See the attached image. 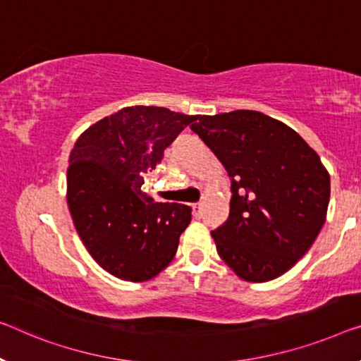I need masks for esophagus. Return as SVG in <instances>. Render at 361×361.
Returning a JSON list of instances; mask_svg holds the SVG:
<instances>
[{
	"label": "esophagus",
	"instance_id": "1",
	"mask_svg": "<svg viewBox=\"0 0 361 361\" xmlns=\"http://www.w3.org/2000/svg\"><path fill=\"white\" fill-rule=\"evenodd\" d=\"M192 212H193V214H195L197 218H198V216L202 214V203H193V204H192Z\"/></svg>",
	"mask_w": 361,
	"mask_h": 361
}]
</instances>
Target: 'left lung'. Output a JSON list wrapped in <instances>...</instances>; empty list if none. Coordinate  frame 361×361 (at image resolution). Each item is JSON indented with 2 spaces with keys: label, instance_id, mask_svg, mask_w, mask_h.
<instances>
[{
  "label": "left lung",
  "instance_id": "left-lung-1",
  "mask_svg": "<svg viewBox=\"0 0 361 361\" xmlns=\"http://www.w3.org/2000/svg\"><path fill=\"white\" fill-rule=\"evenodd\" d=\"M190 129L231 177V212L212 231L216 250L248 282L289 271L313 245L328 212L331 180L313 148L258 111L195 116Z\"/></svg>",
  "mask_w": 361,
  "mask_h": 361
}]
</instances>
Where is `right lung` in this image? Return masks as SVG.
Returning a JSON list of instances; mask_svg holds the SVG:
<instances>
[{"label":"right lung","instance_id":"right-lung-1","mask_svg":"<svg viewBox=\"0 0 361 361\" xmlns=\"http://www.w3.org/2000/svg\"><path fill=\"white\" fill-rule=\"evenodd\" d=\"M195 116L130 106L93 124L72 148L68 204L93 259L119 279L143 282L173 262L190 208L154 203L143 176Z\"/></svg>","mask_w":361,"mask_h":361}]
</instances>
